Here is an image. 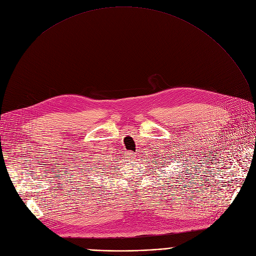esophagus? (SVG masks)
Listing matches in <instances>:
<instances>
[{
    "mask_svg": "<svg viewBox=\"0 0 256 256\" xmlns=\"http://www.w3.org/2000/svg\"><path fill=\"white\" fill-rule=\"evenodd\" d=\"M126 156H127V158L128 160H133V158H134V153H132V152H128L127 154H126Z\"/></svg>",
    "mask_w": 256,
    "mask_h": 256,
    "instance_id": "34e87169",
    "label": "esophagus"
}]
</instances>
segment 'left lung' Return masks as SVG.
<instances>
[{
	"mask_svg": "<svg viewBox=\"0 0 256 256\" xmlns=\"http://www.w3.org/2000/svg\"><path fill=\"white\" fill-rule=\"evenodd\" d=\"M181 173H182V172H181Z\"/></svg>",
	"mask_w": 256,
	"mask_h": 256,
	"instance_id": "8db88e82",
	"label": "left lung"
}]
</instances>
